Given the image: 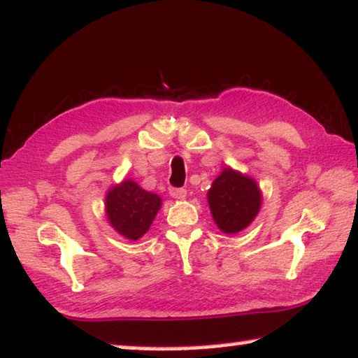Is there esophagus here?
Returning <instances> with one entry per match:
<instances>
[{"label":"esophagus","mask_w":358,"mask_h":358,"mask_svg":"<svg viewBox=\"0 0 358 358\" xmlns=\"http://www.w3.org/2000/svg\"><path fill=\"white\" fill-rule=\"evenodd\" d=\"M169 193H170V196L173 197V199H185V197H186V189L185 188H170Z\"/></svg>","instance_id":"esophagus-1"}]
</instances>
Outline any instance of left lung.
Returning <instances> with one entry per match:
<instances>
[{"label":"left lung","mask_w":358,"mask_h":358,"mask_svg":"<svg viewBox=\"0 0 358 358\" xmlns=\"http://www.w3.org/2000/svg\"><path fill=\"white\" fill-rule=\"evenodd\" d=\"M207 202L217 228L225 234H236L255 220L262 207V191L249 175L225 167L212 181Z\"/></svg>","instance_id":"8db88e82"}]
</instances>
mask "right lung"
I'll list each match as a JSON object with an SVG mask.
<instances>
[{"label": "right lung", "instance_id": "1", "mask_svg": "<svg viewBox=\"0 0 358 358\" xmlns=\"http://www.w3.org/2000/svg\"><path fill=\"white\" fill-rule=\"evenodd\" d=\"M161 207V196L149 193L136 181L127 178L110 186L104 201L109 225L130 241L145 236Z\"/></svg>", "mask_w": 358, "mask_h": 358}]
</instances>
